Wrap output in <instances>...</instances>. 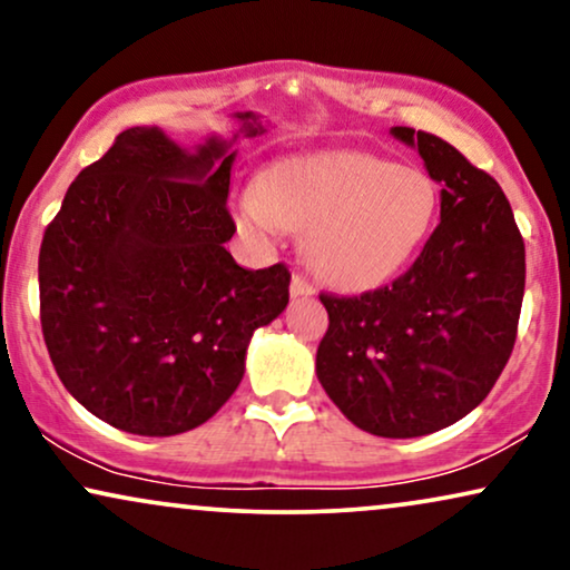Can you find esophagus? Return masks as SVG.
<instances>
[{
  "instance_id": "34e87169",
  "label": "esophagus",
  "mask_w": 570,
  "mask_h": 570,
  "mask_svg": "<svg viewBox=\"0 0 570 570\" xmlns=\"http://www.w3.org/2000/svg\"><path fill=\"white\" fill-rule=\"evenodd\" d=\"M314 293H316V287L311 285L306 277L293 275V279H291V295H293V298H306V295H314Z\"/></svg>"
}]
</instances>
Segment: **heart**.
Here are the masks:
<instances>
[{
    "instance_id": "obj_1",
    "label": "heart",
    "mask_w": 570,
    "mask_h": 570,
    "mask_svg": "<svg viewBox=\"0 0 570 570\" xmlns=\"http://www.w3.org/2000/svg\"><path fill=\"white\" fill-rule=\"evenodd\" d=\"M439 184L415 166L357 150L279 160L246 186L233 215L238 230L269 244L303 230L311 269L340 291L361 293L392 279L431 236Z\"/></svg>"
}]
</instances>
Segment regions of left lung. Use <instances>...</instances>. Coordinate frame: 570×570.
Instances as JSON below:
<instances>
[{
	"label": "left lung",
	"mask_w": 570,
	"mask_h": 570,
	"mask_svg": "<svg viewBox=\"0 0 570 570\" xmlns=\"http://www.w3.org/2000/svg\"><path fill=\"white\" fill-rule=\"evenodd\" d=\"M441 184V223L392 285L322 295L316 376L350 423L417 439L478 407L509 363L524 298V238L501 186L441 137L392 127Z\"/></svg>",
	"instance_id": "8db88e82"
}]
</instances>
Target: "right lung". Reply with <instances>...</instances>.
I'll use <instances>...</instances> for the list:
<instances>
[{"label":"right lung","instance_id":"right-lung-1","mask_svg":"<svg viewBox=\"0 0 570 570\" xmlns=\"http://www.w3.org/2000/svg\"><path fill=\"white\" fill-rule=\"evenodd\" d=\"M238 135L264 127L236 114ZM233 139L181 147L131 127L75 178L38 254L51 363L85 410L137 435L207 423L246 368L259 326L287 306L291 272L238 267L225 240Z\"/></svg>","mask_w":570,"mask_h":570}]
</instances>
